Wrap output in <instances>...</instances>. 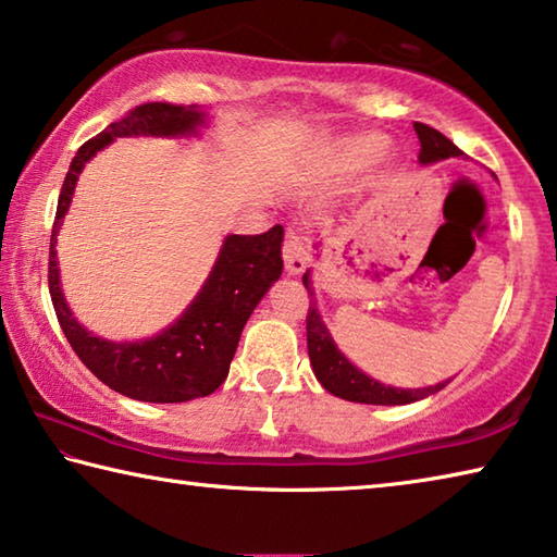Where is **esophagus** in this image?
<instances>
[{
  "label": "esophagus",
  "instance_id": "1",
  "mask_svg": "<svg viewBox=\"0 0 557 557\" xmlns=\"http://www.w3.org/2000/svg\"><path fill=\"white\" fill-rule=\"evenodd\" d=\"M309 245L307 238L297 228H287L285 245H282V258H285V270L289 275H299L309 262Z\"/></svg>",
  "mask_w": 557,
  "mask_h": 557
}]
</instances>
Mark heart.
<instances>
[{"mask_svg":"<svg viewBox=\"0 0 557 557\" xmlns=\"http://www.w3.org/2000/svg\"><path fill=\"white\" fill-rule=\"evenodd\" d=\"M375 147H379V139H375V137L354 135V137H346V139H342V143H338L336 154H338V159H342V162L356 164V162H361V159Z\"/></svg>","mask_w":557,"mask_h":557,"instance_id":"heart-1","label":"heart"}]
</instances>
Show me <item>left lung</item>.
Returning <instances> with one entry per match:
<instances>
[{
    "label": "left lung",
    "instance_id": "8db88e82",
    "mask_svg": "<svg viewBox=\"0 0 557 557\" xmlns=\"http://www.w3.org/2000/svg\"><path fill=\"white\" fill-rule=\"evenodd\" d=\"M414 132H418L420 137V154H418L420 164L428 166L449 157H465V152H461L451 139H447L435 127L414 122ZM309 272L312 270H307L305 275H301V282H305L309 297H312V305H309V314H307V351H309V361H312V371L317 375V381L322 383L324 391L336 395V398H344L351 403L408 405L445 388L447 381L437 385H428V388H395V385H385L381 381L371 379V375H366L361 369H356V366L348 361L342 351H338L332 332H329L322 314H319Z\"/></svg>",
    "mask_w": 557,
    "mask_h": 557
}]
</instances>
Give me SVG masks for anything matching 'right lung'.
<instances>
[{"mask_svg": "<svg viewBox=\"0 0 557 557\" xmlns=\"http://www.w3.org/2000/svg\"><path fill=\"white\" fill-rule=\"evenodd\" d=\"M206 125L209 110L201 106L145 102L88 139L73 157L61 186L49 252V292L55 317L86 369L132 400L186 403L219 388L228 375L245 322L282 275L285 231L275 225L262 235H225L219 258L191 305L162 332L139 342H110L88 332L73 317L61 289L55 243L83 166L100 149L117 137H199Z\"/></svg>", "mask_w": 557, "mask_h": 557, "instance_id": "1", "label": "right lung"}]
</instances>
